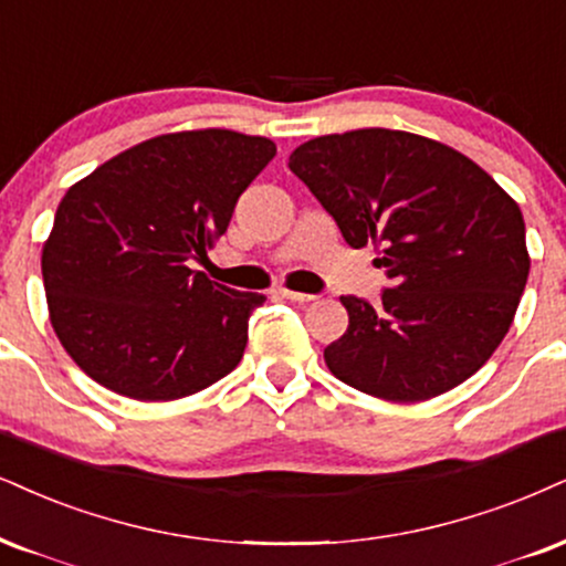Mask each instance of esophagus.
<instances>
[{"mask_svg":"<svg viewBox=\"0 0 566 566\" xmlns=\"http://www.w3.org/2000/svg\"><path fill=\"white\" fill-rule=\"evenodd\" d=\"M272 296L291 298V302H298V304H310V302H315V298H317L312 294H298V291H291V289H275V291H272Z\"/></svg>","mask_w":566,"mask_h":566,"instance_id":"1","label":"esophagus"}]
</instances>
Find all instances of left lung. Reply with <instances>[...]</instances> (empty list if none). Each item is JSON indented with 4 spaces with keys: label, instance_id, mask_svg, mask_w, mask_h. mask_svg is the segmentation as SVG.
Masks as SVG:
<instances>
[{
    "label": "left lung",
    "instance_id": "left-lung-1",
    "mask_svg": "<svg viewBox=\"0 0 566 566\" xmlns=\"http://www.w3.org/2000/svg\"><path fill=\"white\" fill-rule=\"evenodd\" d=\"M289 167L346 243L380 247V304L340 296L348 327L325 365L361 394L415 403L478 373L525 291V220L483 167L432 138L361 128L312 138Z\"/></svg>",
    "mask_w": 566,
    "mask_h": 566
}]
</instances>
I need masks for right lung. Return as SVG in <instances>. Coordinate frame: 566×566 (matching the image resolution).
<instances>
[{
	"instance_id": "add662e5",
	"label": "right lung",
	"mask_w": 566,
	"mask_h": 566,
	"mask_svg": "<svg viewBox=\"0 0 566 566\" xmlns=\"http://www.w3.org/2000/svg\"><path fill=\"white\" fill-rule=\"evenodd\" d=\"M275 144L226 128L142 142L67 188L41 251L49 319L88 378L172 401L235 369L262 294L188 268L228 230Z\"/></svg>"
}]
</instances>
